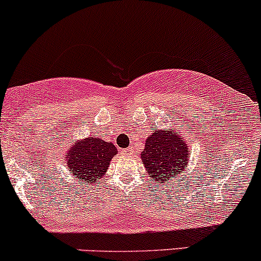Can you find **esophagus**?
I'll return each instance as SVG.
<instances>
[{"label":"esophagus","instance_id":"esophagus-1","mask_svg":"<svg viewBox=\"0 0 261 261\" xmlns=\"http://www.w3.org/2000/svg\"><path fill=\"white\" fill-rule=\"evenodd\" d=\"M122 154L127 155V156H130V155H133V148H125V149H123Z\"/></svg>","mask_w":261,"mask_h":261}]
</instances>
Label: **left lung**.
I'll return each mask as SVG.
<instances>
[{"label": "left lung", "mask_w": 261, "mask_h": 261, "mask_svg": "<svg viewBox=\"0 0 261 261\" xmlns=\"http://www.w3.org/2000/svg\"><path fill=\"white\" fill-rule=\"evenodd\" d=\"M190 146L176 128H153L145 140L140 159L149 177L155 182L170 184L189 165Z\"/></svg>", "instance_id": "1"}]
</instances>
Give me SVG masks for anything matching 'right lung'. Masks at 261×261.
<instances>
[{
    "mask_svg": "<svg viewBox=\"0 0 261 261\" xmlns=\"http://www.w3.org/2000/svg\"><path fill=\"white\" fill-rule=\"evenodd\" d=\"M117 153V148L111 142L97 137H86L76 142L72 140V144L65 150L64 162L67 174L81 182L93 185L105 177L111 160Z\"/></svg>",
    "mask_w": 261,
    "mask_h": 261,
    "instance_id": "add662e5",
    "label": "right lung"
}]
</instances>
